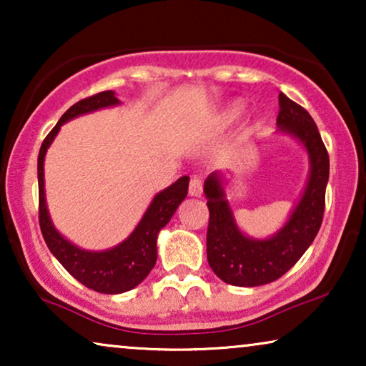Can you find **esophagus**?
<instances>
[{"mask_svg":"<svg viewBox=\"0 0 366 366\" xmlns=\"http://www.w3.org/2000/svg\"><path fill=\"white\" fill-rule=\"evenodd\" d=\"M188 192L192 197H202L203 193V182L202 178L199 177H192V179H189V188Z\"/></svg>","mask_w":366,"mask_h":366,"instance_id":"esophagus-1","label":"esophagus"}]
</instances>
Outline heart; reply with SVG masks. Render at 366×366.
Segmentation results:
<instances>
[{
  "instance_id": "heart-1",
  "label": "heart",
  "mask_w": 366,
  "mask_h": 366,
  "mask_svg": "<svg viewBox=\"0 0 366 366\" xmlns=\"http://www.w3.org/2000/svg\"><path fill=\"white\" fill-rule=\"evenodd\" d=\"M243 112V107L242 103H232L228 104L227 108H224V112L222 113V117H219V124H223V127H227V124L233 123L234 119L239 118V114Z\"/></svg>"
}]
</instances>
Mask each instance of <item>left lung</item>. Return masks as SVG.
I'll return each instance as SVG.
<instances>
[{
  "label": "left lung",
  "instance_id": "obj_1",
  "mask_svg": "<svg viewBox=\"0 0 366 366\" xmlns=\"http://www.w3.org/2000/svg\"><path fill=\"white\" fill-rule=\"evenodd\" d=\"M277 124L297 137L310 154L312 172L302 199L288 223L268 239H252L239 232L219 184V174L204 183L209 222L207 232L208 263L218 278L234 287H259L283 277L313 243L325 213L330 158L313 118L303 107L280 93Z\"/></svg>",
  "mask_w": 366,
  "mask_h": 366
}]
</instances>
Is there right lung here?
I'll use <instances>...</instances> for the list:
<instances>
[{
  "label": "right lung",
  "instance_id": "obj_1",
  "mask_svg": "<svg viewBox=\"0 0 366 366\" xmlns=\"http://www.w3.org/2000/svg\"><path fill=\"white\" fill-rule=\"evenodd\" d=\"M119 102L113 92H102L79 99L74 103L66 113L59 118L48 137L39 148L38 154V214L39 228H41L43 238L46 242L49 252H51L64 269L78 280L79 283L98 293L117 295L128 292L143 282L152 272L157 263V237L158 232L167 224L177 212L179 203L183 202L188 193V177L177 179L172 187L163 189L153 198L152 204L144 213L142 222L134 228V232L108 252H84L64 239L51 224L48 217L46 202H44V178H43V163L44 154L51 142L56 137L63 123L69 122L74 117L83 113L94 112V109L113 107Z\"/></svg>",
  "mask_w": 366,
  "mask_h": 366
}]
</instances>
